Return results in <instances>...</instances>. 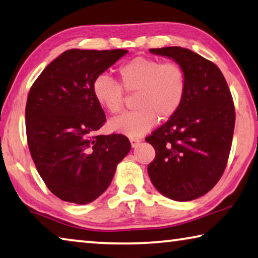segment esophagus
Returning <instances> with one entry per match:
<instances>
[{
    "label": "esophagus",
    "instance_id": "34e87169",
    "mask_svg": "<svg viewBox=\"0 0 258 258\" xmlns=\"http://www.w3.org/2000/svg\"><path fill=\"white\" fill-rule=\"evenodd\" d=\"M130 141H131V145H132L133 148H136V147L139 146V144H140V139L139 138H130Z\"/></svg>",
    "mask_w": 258,
    "mask_h": 258
}]
</instances>
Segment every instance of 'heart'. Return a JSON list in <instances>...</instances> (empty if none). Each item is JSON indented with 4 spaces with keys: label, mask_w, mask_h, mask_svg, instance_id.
I'll return each instance as SVG.
<instances>
[{
    "label": "heart",
    "mask_w": 258,
    "mask_h": 258,
    "mask_svg": "<svg viewBox=\"0 0 258 258\" xmlns=\"http://www.w3.org/2000/svg\"><path fill=\"white\" fill-rule=\"evenodd\" d=\"M120 84L101 75L93 81L92 91L97 103L110 113L124 108L125 93H138L137 110L109 122L114 132L131 138L144 136L159 119H169L180 109L187 91L185 69L178 62H163L149 57H136L118 69Z\"/></svg>",
    "instance_id": "obj_1"
}]
</instances>
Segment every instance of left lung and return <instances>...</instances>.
Instances as JSON below:
<instances>
[{
    "label": "left lung",
    "instance_id": "8db88e82",
    "mask_svg": "<svg viewBox=\"0 0 258 258\" xmlns=\"http://www.w3.org/2000/svg\"><path fill=\"white\" fill-rule=\"evenodd\" d=\"M185 69L187 91L178 112L146 141L154 147L148 174L155 188L174 201L207 194L222 177L230 156L235 109L218 67L189 49H149Z\"/></svg>",
    "mask_w": 258,
    "mask_h": 258
}]
</instances>
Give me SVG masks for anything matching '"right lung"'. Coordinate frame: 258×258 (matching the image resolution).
<instances>
[{
    "mask_svg": "<svg viewBox=\"0 0 258 258\" xmlns=\"http://www.w3.org/2000/svg\"><path fill=\"white\" fill-rule=\"evenodd\" d=\"M127 52L70 49L52 60L30 89L28 148L48 189L63 201L86 204L99 198L131 150L122 134H96L107 118L92 91L95 78Z\"/></svg>",
    "mask_w": 258,
    "mask_h": 258,
    "instance_id": "add662e5",
    "label": "right lung"
}]
</instances>
